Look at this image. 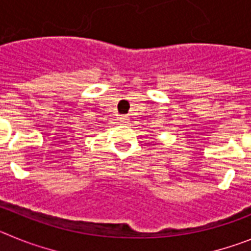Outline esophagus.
<instances>
[{
	"label": "esophagus",
	"mask_w": 251,
	"mask_h": 251,
	"mask_svg": "<svg viewBox=\"0 0 251 251\" xmlns=\"http://www.w3.org/2000/svg\"><path fill=\"white\" fill-rule=\"evenodd\" d=\"M119 121H121L122 123H127V122L129 121V118H128L127 115H122V117H119Z\"/></svg>",
	"instance_id": "obj_1"
}]
</instances>
